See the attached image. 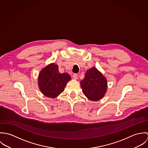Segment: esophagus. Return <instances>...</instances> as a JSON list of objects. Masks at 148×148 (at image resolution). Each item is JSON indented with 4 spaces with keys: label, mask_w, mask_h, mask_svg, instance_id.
<instances>
[{
    "label": "esophagus",
    "mask_w": 148,
    "mask_h": 148,
    "mask_svg": "<svg viewBox=\"0 0 148 148\" xmlns=\"http://www.w3.org/2000/svg\"><path fill=\"white\" fill-rule=\"evenodd\" d=\"M72 77H73V78L74 79L76 80V79H77V78H78V75H77L76 73H75V74H73V75H72Z\"/></svg>",
    "instance_id": "esophagus-1"
}]
</instances>
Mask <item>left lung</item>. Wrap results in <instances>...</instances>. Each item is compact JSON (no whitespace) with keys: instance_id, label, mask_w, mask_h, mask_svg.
Instances as JSON below:
<instances>
[{"instance_id":"1","label":"left lung","mask_w":148,"mask_h":148,"mask_svg":"<svg viewBox=\"0 0 148 148\" xmlns=\"http://www.w3.org/2000/svg\"><path fill=\"white\" fill-rule=\"evenodd\" d=\"M80 85L85 96L94 101L103 99L108 88L106 77L95 66L86 72Z\"/></svg>"}]
</instances>
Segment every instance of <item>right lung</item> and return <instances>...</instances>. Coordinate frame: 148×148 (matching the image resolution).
<instances>
[{
  "mask_svg": "<svg viewBox=\"0 0 148 148\" xmlns=\"http://www.w3.org/2000/svg\"><path fill=\"white\" fill-rule=\"evenodd\" d=\"M71 79L67 73H60L57 64L51 63L40 71L38 78L39 88L46 97L54 99L64 90L67 83Z\"/></svg>",
  "mask_w": 148,
  "mask_h": 148,
  "instance_id": "right-lung-1",
  "label": "right lung"
}]
</instances>
